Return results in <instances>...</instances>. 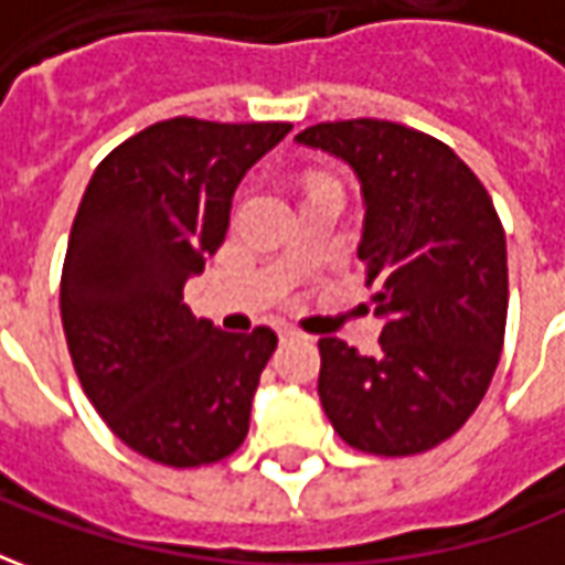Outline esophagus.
<instances>
[{"mask_svg": "<svg viewBox=\"0 0 565 565\" xmlns=\"http://www.w3.org/2000/svg\"><path fill=\"white\" fill-rule=\"evenodd\" d=\"M278 335H281V342H290V339H302V332L294 330V327H284V330L278 332Z\"/></svg>", "mask_w": 565, "mask_h": 565, "instance_id": "obj_1", "label": "esophagus"}]
</instances>
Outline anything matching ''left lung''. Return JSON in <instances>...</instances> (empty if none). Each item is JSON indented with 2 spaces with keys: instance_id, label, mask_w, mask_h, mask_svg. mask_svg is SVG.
<instances>
[{
  "instance_id": "1",
  "label": "left lung",
  "mask_w": 565,
  "mask_h": 565,
  "mask_svg": "<svg viewBox=\"0 0 565 565\" xmlns=\"http://www.w3.org/2000/svg\"><path fill=\"white\" fill-rule=\"evenodd\" d=\"M299 145L360 178L366 266L381 354L335 335L320 348V405L356 450L408 457L436 448L484 399L509 311L505 230L466 162L420 129L356 117L302 129Z\"/></svg>"
}]
</instances>
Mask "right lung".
Here are the masks:
<instances>
[{
	"label": "right lung",
	"instance_id": "add662e5",
	"mask_svg": "<svg viewBox=\"0 0 565 565\" xmlns=\"http://www.w3.org/2000/svg\"><path fill=\"white\" fill-rule=\"evenodd\" d=\"M290 129L160 120L84 190L60 281L68 354L108 429L148 460L209 466L245 441L278 335L193 318L184 284L223 245L238 181Z\"/></svg>",
	"mask_w": 565,
	"mask_h": 565
}]
</instances>
